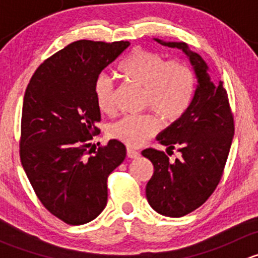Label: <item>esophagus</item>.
<instances>
[{"instance_id": "esophagus-1", "label": "esophagus", "mask_w": 258, "mask_h": 258, "mask_svg": "<svg viewBox=\"0 0 258 258\" xmlns=\"http://www.w3.org/2000/svg\"><path fill=\"white\" fill-rule=\"evenodd\" d=\"M127 156H128L130 158H137L140 157V152L139 151L134 150L132 147H127Z\"/></svg>"}]
</instances>
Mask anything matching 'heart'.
<instances>
[{
  "label": "heart",
  "instance_id": "heart-1",
  "mask_svg": "<svg viewBox=\"0 0 258 258\" xmlns=\"http://www.w3.org/2000/svg\"><path fill=\"white\" fill-rule=\"evenodd\" d=\"M119 76L142 87V107L150 108L162 122L170 124L181 118L191 106L196 90V76L183 59L166 61L162 54L145 48H135L117 67ZM93 96L98 110H114V85L101 74L93 83ZM158 119L151 113L124 116L113 123L110 135L127 146L142 145L157 132Z\"/></svg>",
  "mask_w": 258,
  "mask_h": 258
}]
</instances>
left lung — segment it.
<instances>
[{
	"instance_id": "left-lung-1",
	"label": "left lung",
	"mask_w": 258,
	"mask_h": 258,
	"mask_svg": "<svg viewBox=\"0 0 258 258\" xmlns=\"http://www.w3.org/2000/svg\"><path fill=\"white\" fill-rule=\"evenodd\" d=\"M156 41L182 49L199 80L186 113L157 136V141L170 150L177 147L181 157L172 162L163 151H142L153 165V175L146 186L148 204L161 215L182 217L202 206L220 183L232 144L235 121L223 83L211 80L204 58L184 42Z\"/></svg>"
}]
</instances>
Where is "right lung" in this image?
I'll list each match as a JSON object with an SVG mask.
<instances>
[{
  "mask_svg": "<svg viewBox=\"0 0 258 258\" xmlns=\"http://www.w3.org/2000/svg\"><path fill=\"white\" fill-rule=\"evenodd\" d=\"M128 46L70 43L40 64L26 88L21 163L41 204L67 225H83L102 212L108 176L126 157L122 142L110 140L96 151L91 140L101 121L93 83Z\"/></svg>",
  "mask_w": 258,
  "mask_h": 258,
  "instance_id": "add662e5",
  "label": "right lung"
}]
</instances>
